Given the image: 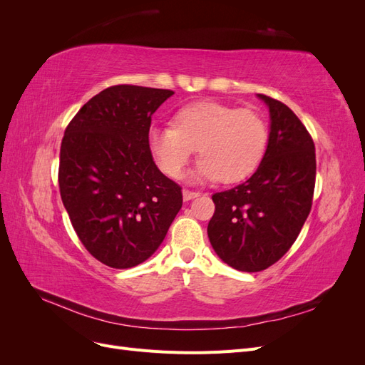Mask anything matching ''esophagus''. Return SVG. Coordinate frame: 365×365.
<instances>
[{
	"label": "esophagus",
	"mask_w": 365,
	"mask_h": 365,
	"mask_svg": "<svg viewBox=\"0 0 365 365\" xmlns=\"http://www.w3.org/2000/svg\"><path fill=\"white\" fill-rule=\"evenodd\" d=\"M200 196V192H195V190H189V189H184L182 190V197L184 201H192L195 197Z\"/></svg>",
	"instance_id": "34e87169"
}]
</instances>
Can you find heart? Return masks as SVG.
Here are the masks:
<instances>
[{
    "label": "heart",
    "instance_id": "b5f03b06",
    "mask_svg": "<svg viewBox=\"0 0 365 365\" xmlns=\"http://www.w3.org/2000/svg\"><path fill=\"white\" fill-rule=\"evenodd\" d=\"M269 129L264 118L220 102H195L181 108L173 126L152 128L149 146L160 169L180 178L197 148L200 161L193 181H244L259 169L268 149Z\"/></svg>",
    "mask_w": 365,
    "mask_h": 365
}]
</instances>
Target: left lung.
Masks as SVG:
<instances>
[{"instance_id":"1","label":"left lung","mask_w":365,"mask_h":365,"mask_svg":"<svg viewBox=\"0 0 365 365\" xmlns=\"http://www.w3.org/2000/svg\"><path fill=\"white\" fill-rule=\"evenodd\" d=\"M269 109V141L259 169L233 189L212 196L208 222L215 252L244 272L267 269L300 235L312 207L315 146L304 125L284 103L257 94Z\"/></svg>"}]
</instances>
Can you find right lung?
Returning <instances> with one entry per match:
<instances>
[{
  "mask_svg": "<svg viewBox=\"0 0 365 365\" xmlns=\"http://www.w3.org/2000/svg\"><path fill=\"white\" fill-rule=\"evenodd\" d=\"M170 90L115 85L88 101L65 129L59 189L93 257L126 269L148 260L182 207L181 187L157 168L152 114Z\"/></svg>",
  "mask_w": 365,
  "mask_h": 365,
  "instance_id": "right-lung-1",
  "label": "right lung"
}]
</instances>
